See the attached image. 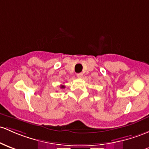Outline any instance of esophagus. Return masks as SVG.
<instances>
[{
    "label": "esophagus",
    "instance_id": "34e87169",
    "mask_svg": "<svg viewBox=\"0 0 149 149\" xmlns=\"http://www.w3.org/2000/svg\"><path fill=\"white\" fill-rule=\"evenodd\" d=\"M77 77L79 78H82V77H83V73H77Z\"/></svg>",
    "mask_w": 149,
    "mask_h": 149
}]
</instances>
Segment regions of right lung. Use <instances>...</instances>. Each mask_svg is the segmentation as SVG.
<instances>
[{
  "label": "right lung",
  "mask_w": 149,
  "mask_h": 149,
  "mask_svg": "<svg viewBox=\"0 0 149 149\" xmlns=\"http://www.w3.org/2000/svg\"><path fill=\"white\" fill-rule=\"evenodd\" d=\"M61 88H65V86H61Z\"/></svg>",
  "instance_id": "1"
}]
</instances>
